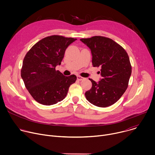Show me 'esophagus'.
Instances as JSON below:
<instances>
[{"label": "esophagus", "instance_id": "1", "mask_svg": "<svg viewBox=\"0 0 155 155\" xmlns=\"http://www.w3.org/2000/svg\"><path fill=\"white\" fill-rule=\"evenodd\" d=\"M77 77V80H78L79 81H81V80H83L84 79V78H83L81 76H79V75H78Z\"/></svg>", "mask_w": 155, "mask_h": 155}]
</instances>
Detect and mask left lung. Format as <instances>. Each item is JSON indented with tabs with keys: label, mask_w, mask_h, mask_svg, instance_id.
<instances>
[{
	"label": "left lung",
	"mask_w": 155,
	"mask_h": 155,
	"mask_svg": "<svg viewBox=\"0 0 155 155\" xmlns=\"http://www.w3.org/2000/svg\"><path fill=\"white\" fill-rule=\"evenodd\" d=\"M80 41L90 49L93 67L101 68L100 81L90 78L92 87L85 93V97L99 107L112 105L120 99L128 86L132 68L127 53L109 38L94 36Z\"/></svg>",
	"instance_id": "obj_1"
}]
</instances>
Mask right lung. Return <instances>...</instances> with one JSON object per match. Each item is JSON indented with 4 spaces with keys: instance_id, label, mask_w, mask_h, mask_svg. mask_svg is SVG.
<instances>
[{
    "instance_id": "right-lung-1",
    "label": "right lung",
    "mask_w": 155,
    "mask_h": 155,
    "mask_svg": "<svg viewBox=\"0 0 155 155\" xmlns=\"http://www.w3.org/2000/svg\"><path fill=\"white\" fill-rule=\"evenodd\" d=\"M76 40L60 35L47 37L35 43L26 54L21 78L38 103L51 105L62 101L70 86L75 82V75L64 76L55 68L61 65L66 49Z\"/></svg>"
}]
</instances>
